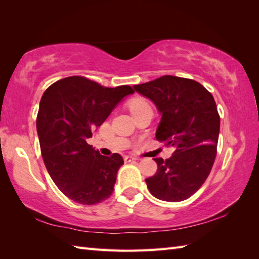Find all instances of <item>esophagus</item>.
<instances>
[{
  "mask_svg": "<svg viewBox=\"0 0 259 259\" xmlns=\"http://www.w3.org/2000/svg\"><path fill=\"white\" fill-rule=\"evenodd\" d=\"M136 160H138V159L135 158V157H131V156H126V157H124V162H125V163L133 162V161H136Z\"/></svg>",
  "mask_w": 259,
  "mask_h": 259,
  "instance_id": "34e87169",
  "label": "esophagus"
}]
</instances>
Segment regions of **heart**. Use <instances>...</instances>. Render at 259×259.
Wrapping results in <instances>:
<instances>
[{
	"label": "heart",
	"instance_id": "1",
	"mask_svg": "<svg viewBox=\"0 0 259 259\" xmlns=\"http://www.w3.org/2000/svg\"><path fill=\"white\" fill-rule=\"evenodd\" d=\"M128 108L134 115L144 111H148V110H152L151 103L149 102V100H147L146 98L142 97H136L134 99H131L128 103Z\"/></svg>",
	"mask_w": 259,
	"mask_h": 259
}]
</instances>
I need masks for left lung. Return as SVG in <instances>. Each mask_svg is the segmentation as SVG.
I'll list each match as a JSON object with an SVG mask.
<instances>
[{
  "mask_svg": "<svg viewBox=\"0 0 259 259\" xmlns=\"http://www.w3.org/2000/svg\"><path fill=\"white\" fill-rule=\"evenodd\" d=\"M134 88L162 114L156 139L175 149L166 160L153 159L158 170L146 179L148 189L160 200L188 199L205 183L216 159L221 117L214 99L199 82L174 75Z\"/></svg>",
  "mask_w": 259,
  "mask_h": 259,
  "instance_id": "1",
  "label": "left lung"
}]
</instances>
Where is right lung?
<instances>
[{
  "label": "right lung",
  "instance_id": "right-lung-1",
  "mask_svg": "<svg viewBox=\"0 0 259 259\" xmlns=\"http://www.w3.org/2000/svg\"><path fill=\"white\" fill-rule=\"evenodd\" d=\"M130 85L107 88L84 76H68L43 93L36 117L41 155L54 184L81 205H96L112 195L123 159L104 157L87 142Z\"/></svg>",
  "mask_w": 259,
  "mask_h": 259
}]
</instances>
